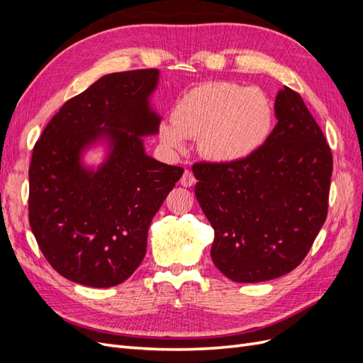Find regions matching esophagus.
<instances>
[{
	"mask_svg": "<svg viewBox=\"0 0 363 363\" xmlns=\"http://www.w3.org/2000/svg\"><path fill=\"white\" fill-rule=\"evenodd\" d=\"M180 184L184 186V188H191L192 184H195L194 174H192L191 171L186 169V171L183 172V175H182V179H180Z\"/></svg>",
	"mask_w": 363,
	"mask_h": 363,
	"instance_id": "1",
	"label": "esophagus"
}]
</instances>
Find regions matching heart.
I'll use <instances>...</instances> for the list:
<instances>
[{
	"label": "heart",
	"instance_id": "obj_1",
	"mask_svg": "<svg viewBox=\"0 0 363 363\" xmlns=\"http://www.w3.org/2000/svg\"><path fill=\"white\" fill-rule=\"evenodd\" d=\"M274 125V107L260 87L204 83L177 101L172 121L159 123L162 144L183 150L186 138H199L201 155L216 163H236L259 151Z\"/></svg>",
	"mask_w": 363,
	"mask_h": 363
}]
</instances>
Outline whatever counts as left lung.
Segmentation results:
<instances>
[{
  "label": "left lung",
  "mask_w": 363,
  "mask_h": 363,
  "mask_svg": "<svg viewBox=\"0 0 363 363\" xmlns=\"http://www.w3.org/2000/svg\"><path fill=\"white\" fill-rule=\"evenodd\" d=\"M263 147L236 163H195V196L215 230L211 256L225 277L257 283L291 272L325 221L332 151L301 96L284 86Z\"/></svg>",
  "instance_id": "8db88e82"
}]
</instances>
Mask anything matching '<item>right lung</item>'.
I'll return each instance as SVG.
<instances>
[{
  "instance_id": "right-lung-1",
  "label": "right lung",
  "mask_w": 363,
  "mask_h": 363,
  "mask_svg": "<svg viewBox=\"0 0 363 363\" xmlns=\"http://www.w3.org/2000/svg\"><path fill=\"white\" fill-rule=\"evenodd\" d=\"M159 69L103 75L42 131L28 169L31 232L60 276L91 288L125 281L145 257L148 228L183 168L147 155ZM101 149L100 164L85 156Z\"/></svg>"
}]
</instances>
